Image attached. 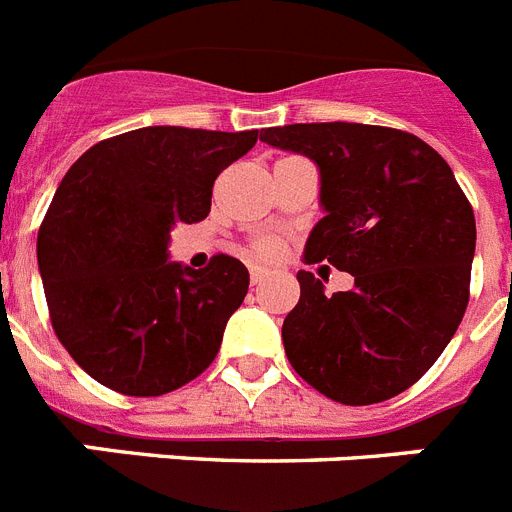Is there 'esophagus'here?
I'll return each mask as SVG.
<instances>
[{
  "label": "esophagus",
  "instance_id": "esophagus-1",
  "mask_svg": "<svg viewBox=\"0 0 512 512\" xmlns=\"http://www.w3.org/2000/svg\"><path fill=\"white\" fill-rule=\"evenodd\" d=\"M266 277V269H261V266H251V284H261Z\"/></svg>",
  "mask_w": 512,
  "mask_h": 512
}]
</instances>
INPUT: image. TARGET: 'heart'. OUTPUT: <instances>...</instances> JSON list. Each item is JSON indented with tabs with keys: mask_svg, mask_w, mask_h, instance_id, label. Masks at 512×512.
Returning a JSON list of instances; mask_svg holds the SVG:
<instances>
[{
	"mask_svg": "<svg viewBox=\"0 0 512 512\" xmlns=\"http://www.w3.org/2000/svg\"><path fill=\"white\" fill-rule=\"evenodd\" d=\"M251 253L264 261L277 259L279 253H282V241H279V238H271V235H266V238H256V241L251 243Z\"/></svg>",
	"mask_w": 512,
	"mask_h": 512,
	"instance_id": "1",
	"label": "heart"
}]
</instances>
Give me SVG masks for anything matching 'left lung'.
<instances>
[{
    "mask_svg": "<svg viewBox=\"0 0 512 512\" xmlns=\"http://www.w3.org/2000/svg\"><path fill=\"white\" fill-rule=\"evenodd\" d=\"M261 140L320 169L325 217L305 246L354 277L325 297L300 271V302L282 325L287 359L341 405H374L423 377L469 302L477 228L454 171L418 135L361 122H297Z\"/></svg>",
    "mask_w": 512,
    "mask_h": 512,
    "instance_id": "left-lung-1",
    "label": "left lung"
}]
</instances>
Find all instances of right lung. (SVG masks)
<instances>
[{
	"instance_id": "obj_1",
	"label": "right lung",
	"mask_w": 512,
	"mask_h": 512,
	"mask_svg": "<svg viewBox=\"0 0 512 512\" xmlns=\"http://www.w3.org/2000/svg\"><path fill=\"white\" fill-rule=\"evenodd\" d=\"M259 130L153 125L99 140L66 171L38 230L48 315L99 384L158 397L200 377L248 292L228 253L194 271L169 261L171 228L200 223L220 171Z\"/></svg>"
}]
</instances>
